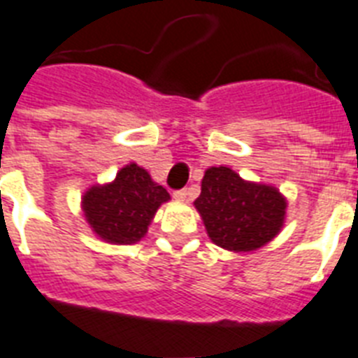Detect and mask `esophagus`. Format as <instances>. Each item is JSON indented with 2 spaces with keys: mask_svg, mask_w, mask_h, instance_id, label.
Returning a JSON list of instances; mask_svg holds the SVG:
<instances>
[{
  "mask_svg": "<svg viewBox=\"0 0 358 358\" xmlns=\"http://www.w3.org/2000/svg\"><path fill=\"white\" fill-rule=\"evenodd\" d=\"M173 197L177 201H188L190 199V190H177V192H173Z\"/></svg>",
  "mask_w": 358,
  "mask_h": 358,
  "instance_id": "1",
  "label": "esophagus"
}]
</instances>
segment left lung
I'll return each instance as SVG.
<instances>
[{"mask_svg": "<svg viewBox=\"0 0 358 358\" xmlns=\"http://www.w3.org/2000/svg\"><path fill=\"white\" fill-rule=\"evenodd\" d=\"M194 207L214 244L234 253H250L281 233L288 203L279 188L245 181L227 166H210Z\"/></svg>", "mask_w": 358, "mask_h": 358, "instance_id": "obj_1", "label": "left lung"}]
</instances>
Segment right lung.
Returning <instances> with one entry per match:
<instances>
[{"label":"right lung","mask_w":358,"mask_h":358,"mask_svg":"<svg viewBox=\"0 0 358 358\" xmlns=\"http://www.w3.org/2000/svg\"><path fill=\"white\" fill-rule=\"evenodd\" d=\"M170 194L136 162L125 164L113 181L92 185L81 196L87 224L107 244L131 245L144 238Z\"/></svg>","instance_id":"add662e5"}]
</instances>
